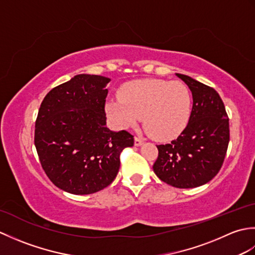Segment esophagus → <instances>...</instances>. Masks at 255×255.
Wrapping results in <instances>:
<instances>
[{
  "label": "esophagus",
  "instance_id": "esophagus-1",
  "mask_svg": "<svg viewBox=\"0 0 255 255\" xmlns=\"http://www.w3.org/2000/svg\"><path fill=\"white\" fill-rule=\"evenodd\" d=\"M141 144H142V140L138 137H134V145H136V147H140Z\"/></svg>",
  "mask_w": 255,
  "mask_h": 255
}]
</instances>
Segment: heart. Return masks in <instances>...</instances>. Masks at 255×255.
<instances>
[{"instance_id":"obj_1","label":"heart","mask_w":255,"mask_h":255,"mask_svg":"<svg viewBox=\"0 0 255 255\" xmlns=\"http://www.w3.org/2000/svg\"><path fill=\"white\" fill-rule=\"evenodd\" d=\"M192 105V93L184 83L143 79L125 84L119 92V100L108 101L105 110L119 128L134 126L142 117L151 137L171 140L186 128Z\"/></svg>"}]
</instances>
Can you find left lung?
<instances>
[{"label":"left lung","instance_id":"obj_1","mask_svg":"<svg viewBox=\"0 0 255 255\" xmlns=\"http://www.w3.org/2000/svg\"><path fill=\"white\" fill-rule=\"evenodd\" d=\"M191 90L192 115L186 128L171 143L156 145L153 171L161 181L177 188H194L217 175L229 144V118L213 88L175 73Z\"/></svg>","mask_w":255,"mask_h":255}]
</instances>
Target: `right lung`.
Instances as JSON below:
<instances>
[{
  "instance_id": "1",
  "label": "right lung",
  "mask_w": 255,
  "mask_h": 255,
  "mask_svg": "<svg viewBox=\"0 0 255 255\" xmlns=\"http://www.w3.org/2000/svg\"><path fill=\"white\" fill-rule=\"evenodd\" d=\"M111 79L78 74L42 101L35 145L42 169L57 187L88 195L107 187L121 166L119 154L133 145L125 130L106 127V86Z\"/></svg>"
}]
</instances>
